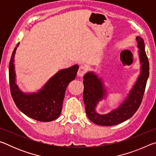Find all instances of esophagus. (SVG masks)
<instances>
[{
    "instance_id": "34e87169",
    "label": "esophagus",
    "mask_w": 156,
    "mask_h": 156,
    "mask_svg": "<svg viewBox=\"0 0 156 156\" xmlns=\"http://www.w3.org/2000/svg\"><path fill=\"white\" fill-rule=\"evenodd\" d=\"M87 70V69L85 67L84 65H80V67H79V69L78 71V76L79 77H82V76H83L84 73H86Z\"/></svg>"
}]
</instances>
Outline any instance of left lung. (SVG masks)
Instances as JSON below:
<instances>
[{
  "mask_svg": "<svg viewBox=\"0 0 156 156\" xmlns=\"http://www.w3.org/2000/svg\"><path fill=\"white\" fill-rule=\"evenodd\" d=\"M140 65V74L122 102L115 109L105 114H100L96 107L100 101L107 100V89L102 77L94 72H88L83 76V100L86 114L91 122L102 126H113L124 122L133 115L141 104L149 75V63L144 49L143 39L136 36Z\"/></svg>",
  "mask_w": 156,
  "mask_h": 156,
  "instance_id": "8db88e82",
  "label": "left lung"
}]
</instances>
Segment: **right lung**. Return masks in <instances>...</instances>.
I'll use <instances>...</instances> for the list:
<instances>
[{"label": "right lung", "instance_id": "1", "mask_svg": "<svg viewBox=\"0 0 156 156\" xmlns=\"http://www.w3.org/2000/svg\"><path fill=\"white\" fill-rule=\"evenodd\" d=\"M18 43L13 51L9 66V86L12 98L20 112L41 122H50L59 117L67 85L74 80L78 65L62 69L52 76L42 87L34 92H24L16 84L15 54Z\"/></svg>", "mask_w": 156, "mask_h": 156}]
</instances>
